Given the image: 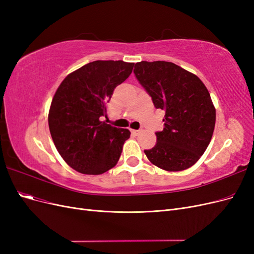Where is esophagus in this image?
Returning <instances> with one entry per match:
<instances>
[{"label": "esophagus", "instance_id": "esophagus-1", "mask_svg": "<svg viewBox=\"0 0 254 254\" xmlns=\"http://www.w3.org/2000/svg\"><path fill=\"white\" fill-rule=\"evenodd\" d=\"M131 132L134 134H139L141 132V130H135V129H131Z\"/></svg>", "mask_w": 254, "mask_h": 254}]
</instances>
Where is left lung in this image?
Listing matches in <instances>:
<instances>
[{"label": "left lung", "instance_id": "left-lung-1", "mask_svg": "<svg viewBox=\"0 0 254 254\" xmlns=\"http://www.w3.org/2000/svg\"><path fill=\"white\" fill-rule=\"evenodd\" d=\"M134 76L157 109L165 111L157 144L144 150L152 164L168 172L194 165L209 146L216 112L209 91L196 75L167 61H141Z\"/></svg>", "mask_w": 254, "mask_h": 254}]
</instances>
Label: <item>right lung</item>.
<instances>
[{
    "mask_svg": "<svg viewBox=\"0 0 254 254\" xmlns=\"http://www.w3.org/2000/svg\"><path fill=\"white\" fill-rule=\"evenodd\" d=\"M134 64L96 60L68 74L51 104L49 127L58 152L75 171L104 174L115 166L128 129L99 120L106 117L115 87L131 74Z\"/></svg>",
    "mask_w": 254,
    "mask_h": 254,
    "instance_id": "obj_1",
    "label": "right lung"
}]
</instances>
